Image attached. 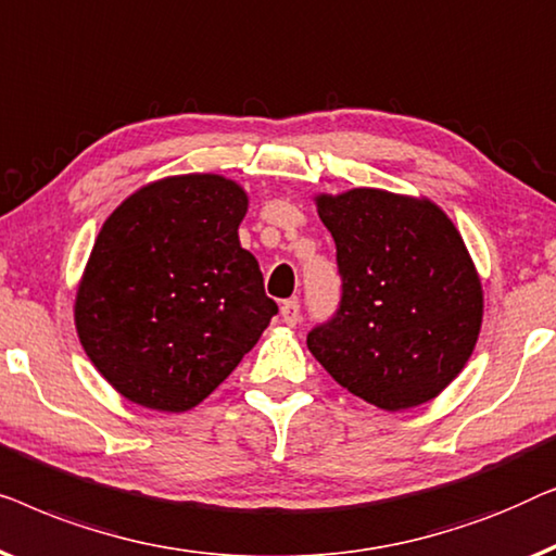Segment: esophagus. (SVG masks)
Listing matches in <instances>:
<instances>
[{"mask_svg":"<svg viewBox=\"0 0 556 556\" xmlns=\"http://www.w3.org/2000/svg\"><path fill=\"white\" fill-rule=\"evenodd\" d=\"M279 315H281V323L285 325H289V327H294L296 323H300V302L296 300H285L281 302V307H279Z\"/></svg>","mask_w":556,"mask_h":556,"instance_id":"34e87169","label":"esophagus"}]
</instances>
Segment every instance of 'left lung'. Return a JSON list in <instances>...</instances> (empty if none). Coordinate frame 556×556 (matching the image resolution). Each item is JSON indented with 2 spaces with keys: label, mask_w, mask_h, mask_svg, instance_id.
I'll use <instances>...</instances> for the list:
<instances>
[{
  "label": "left lung",
  "mask_w": 556,
  "mask_h": 556,
  "mask_svg": "<svg viewBox=\"0 0 556 556\" xmlns=\"http://www.w3.org/2000/svg\"><path fill=\"white\" fill-rule=\"evenodd\" d=\"M338 247L342 300L307 334L317 363L363 401L397 413L448 388L483 319L479 271L445 211L382 189L319 193Z\"/></svg>",
  "instance_id": "left-lung-1"
}]
</instances>
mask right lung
<instances>
[{
    "label": "right lung",
    "mask_w": 556,
    "mask_h": 556,
    "mask_svg": "<svg viewBox=\"0 0 556 556\" xmlns=\"http://www.w3.org/2000/svg\"><path fill=\"white\" fill-rule=\"evenodd\" d=\"M249 197L218 174L168 176L105 218L75 296L85 355L125 401L197 408L256 345L277 302L239 244Z\"/></svg>",
    "instance_id": "add662e5"
}]
</instances>
